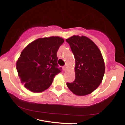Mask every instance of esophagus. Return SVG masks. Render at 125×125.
<instances>
[{"label":"esophagus","instance_id":"1","mask_svg":"<svg viewBox=\"0 0 125 125\" xmlns=\"http://www.w3.org/2000/svg\"><path fill=\"white\" fill-rule=\"evenodd\" d=\"M67 69V67L66 66H64V67H63V70H64V71H66Z\"/></svg>","mask_w":125,"mask_h":125}]
</instances>
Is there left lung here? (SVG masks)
<instances>
[{
  "mask_svg": "<svg viewBox=\"0 0 125 125\" xmlns=\"http://www.w3.org/2000/svg\"><path fill=\"white\" fill-rule=\"evenodd\" d=\"M75 58V80L66 84L77 96H86L96 90L102 82L105 64L99 49L85 36L74 35L67 39Z\"/></svg>",
  "mask_w": 125,
  "mask_h": 125,
  "instance_id": "obj_1",
  "label": "left lung"
}]
</instances>
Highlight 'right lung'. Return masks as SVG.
<instances>
[{
	"label": "right lung",
	"mask_w": 125,
	"mask_h": 125,
	"mask_svg": "<svg viewBox=\"0 0 125 125\" xmlns=\"http://www.w3.org/2000/svg\"><path fill=\"white\" fill-rule=\"evenodd\" d=\"M64 39L59 36L37 39L21 52L16 62L21 82L33 92H42L52 83L61 72L58 68V52Z\"/></svg>",
	"instance_id": "add662e5"
}]
</instances>
